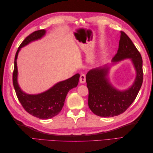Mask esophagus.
Here are the masks:
<instances>
[{
  "label": "esophagus",
  "instance_id": "34e87169",
  "mask_svg": "<svg viewBox=\"0 0 153 153\" xmlns=\"http://www.w3.org/2000/svg\"><path fill=\"white\" fill-rule=\"evenodd\" d=\"M85 80H86L85 75V74H82L80 77V82L81 84H84V83L85 82Z\"/></svg>",
  "mask_w": 153,
  "mask_h": 153
}]
</instances>
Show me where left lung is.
<instances>
[{
    "label": "left lung",
    "mask_w": 153,
    "mask_h": 153,
    "mask_svg": "<svg viewBox=\"0 0 153 153\" xmlns=\"http://www.w3.org/2000/svg\"><path fill=\"white\" fill-rule=\"evenodd\" d=\"M127 58L131 59L137 72L135 82L127 90L120 91L110 84L107 77L108 66L92 69L86 75L87 87L89 90L88 105L96 115L110 117L124 112L135 100L142 84L141 55L130 38L121 31L119 48L112 62H117Z\"/></svg>",
    "instance_id": "1"
}]
</instances>
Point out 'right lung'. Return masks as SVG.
<instances>
[{"mask_svg":"<svg viewBox=\"0 0 153 153\" xmlns=\"http://www.w3.org/2000/svg\"><path fill=\"white\" fill-rule=\"evenodd\" d=\"M45 30L34 31L23 41L18 47L15 57V66L13 73V83L17 98L24 108L33 116L41 119L52 118L61 112L68 92L76 87L79 80L80 75L76 74L71 78L60 82L52 88L39 94H28L23 92L18 84L16 59L20 48L32 41L40 39L45 34Z\"/></svg>","mask_w":153,"mask_h":153,"instance_id":"right-lung-1","label":"right lung"}]
</instances>
